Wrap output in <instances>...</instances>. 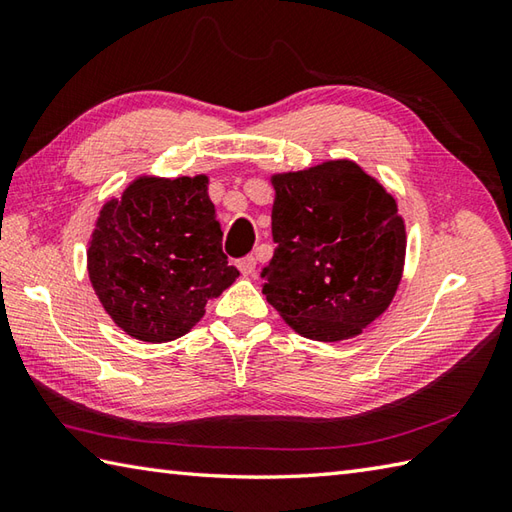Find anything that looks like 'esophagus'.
Segmentation results:
<instances>
[{
  "label": "esophagus",
  "instance_id": "esophagus-1",
  "mask_svg": "<svg viewBox=\"0 0 512 512\" xmlns=\"http://www.w3.org/2000/svg\"><path fill=\"white\" fill-rule=\"evenodd\" d=\"M237 268H239V273H242L244 277H253L255 275V268H257V259L253 255L237 259Z\"/></svg>",
  "mask_w": 512,
  "mask_h": 512
}]
</instances>
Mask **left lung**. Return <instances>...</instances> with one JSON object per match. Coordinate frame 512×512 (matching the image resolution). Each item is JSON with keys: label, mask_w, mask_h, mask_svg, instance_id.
Here are the masks:
<instances>
[{"label": "left lung", "mask_w": 512, "mask_h": 512, "mask_svg": "<svg viewBox=\"0 0 512 512\" xmlns=\"http://www.w3.org/2000/svg\"><path fill=\"white\" fill-rule=\"evenodd\" d=\"M273 187L268 303L312 341L361 334L400 284L407 235L396 200L352 160L279 173Z\"/></svg>", "instance_id": "8db88e82"}]
</instances>
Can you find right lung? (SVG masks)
<instances>
[{"instance_id":"right-lung-1","label":"right lung","mask_w":512,"mask_h":512,"mask_svg":"<svg viewBox=\"0 0 512 512\" xmlns=\"http://www.w3.org/2000/svg\"><path fill=\"white\" fill-rule=\"evenodd\" d=\"M209 178H138L103 209L88 248L96 297L118 328L167 343L239 277L222 253Z\"/></svg>"}]
</instances>
